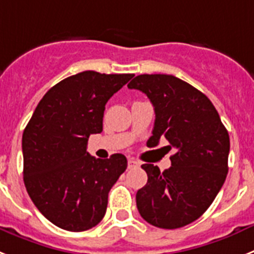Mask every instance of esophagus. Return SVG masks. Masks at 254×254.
I'll list each match as a JSON object with an SVG mask.
<instances>
[{"mask_svg":"<svg viewBox=\"0 0 254 254\" xmlns=\"http://www.w3.org/2000/svg\"><path fill=\"white\" fill-rule=\"evenodd\" d=\"M139 161L134 160V158H129V161H127V167L129 169H134V167H138L139 166Z\"/></svg>","mask_w":254,"mask_h":254,"instance_id":"obj_1","label":"esophagus"}]
</instances>
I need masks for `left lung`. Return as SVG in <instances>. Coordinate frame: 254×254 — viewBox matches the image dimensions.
<instances>
[{
	"instance_id": "8db88e82",
	"label": "left lung",
	"mask_w": 254,
	"mask_h": 254,
	"mask_svg": "<svg viewBox=\"0 0 254 254\" xmlns=\"http://www.w3.org/2000/svg\"><path fill=\"white\" fill-rule=\"evenodd\" d=\"M148 97L154 107L148 147L169 140L171 166L161 173L142 165L148 180L136 191L140 216L153 226L178 229L207 211L228 175L229 133L212 102L187 81L166 74L138 75L127 84Z\"/></svg>"
}]
</instances>
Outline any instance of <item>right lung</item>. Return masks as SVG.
I'll use <instances>...</instances> for the list:
<instances>
[{
    "instance_id": "1",
    "label": "right lung",
    "mask_w": 254,
    "mask_h": 254,
    "mask_svg": "<svg viewBox=\"0 0 254 254\" xmlns=\"http://www.w3.org/2000/svg\"><path fill=\"white\" fill-rule=\"evenodd\" d=\"M133 74L79 72L51 88L23 133L24 184L39 212L59 228L84 231L106 213L109 191L127 170L124 154L101 160L87 152L102 131L107 101Z\"/></svg>"
}]
</instances>
